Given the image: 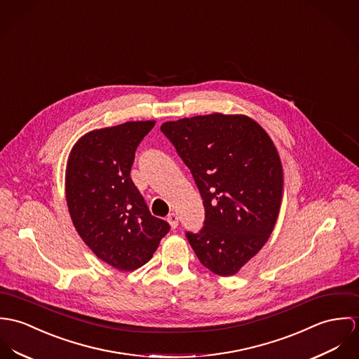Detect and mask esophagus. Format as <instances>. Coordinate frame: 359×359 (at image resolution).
Returning a JSON list of instances; mask_svg holds the SVG:
<instances>
[{
  "instance_id": "1",
  "label": "esophagus",
  "mask_w": 359,
  "mask_h": 359,
  "mask_svg": "<svg viewBox=\"0 0 359 359\" xmlns=\"http://www.w3.org/2000/svg\"><path fill=\"white\" fill-rule=\"evenodd\" d=\"M166 220H168V223L170 224V227H172V229H176V227H177V224H179V216H177L176 213H173V212L168 215Z\"/></svg>"
}]
</instances>
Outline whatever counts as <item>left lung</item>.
<instances>
[{
  "instance_id": "obj_1",
  "label": "left lung",
  "mask_w": 359,
  "mask_h": 359,
  "mask_svg": "<svg viewBox=\"0 0 359 359\" xmlns=\"http://www.w3.org/2000/svg\"><path fill=\"white\" fill-rule=\"evenodd\" d=\"M161 130L191 170L203 199V227L186 237L208 270L237 274L277 223L283 172L273 140L256 121L238 114L169 121Z\"/></svg>"
}]
</instances>
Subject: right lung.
Listing matches in <instances>:
<instances>
[{
  "label": "right lung",
  "mask_w": 359,
  "mask_h": 359,
  "mask_svg": "<svg viewBox=\"0 0 359 359\" xmlns=\"http://www.w3.org/2000/svg\"><path fill=\"white\" fill-rule=\"evenodd\" d=\"M156 121L92 130L74 144L66 168V199L82 241L120 271L146 264L169 224L153 216L130 179L135 153Z\"/></svg>",
  "instance_id": "1"
}]
</instances>
